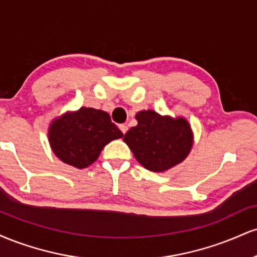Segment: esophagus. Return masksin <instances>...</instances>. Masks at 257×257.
Listing matches in <instances>:
<instances>
[{
  "mask_svg": "<svg viewBox=\"0 0 257 257\" xmlns=\"http://www.w3.org/2000/svg\"><path fill=\"white\" fill-rule=\"evenodd\" d=\"M119 129H120V132L123 133V134H125L126 131H128V126H126L125 124H120L119 125Z\"/></svg>",
  "mask_w": 257,
  "mask_h": 257,
  "instance_id": "esophagus-1",
  "label": "esophagus"
}]
</instances>
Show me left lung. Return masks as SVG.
<instances>
[{"mask_svg":"<svg viewBox=\"0 0 257 257\" xmlns=\"http://www.w3.org/2000/svg\"><path fill=\"white\" fill-rule=\"evenodd\" d=\"M135 118L138 125L129 129L123 140L141 166L162 173L187 157L193 133L185 118L161 116L153 110L139 111Z\"/></svg>","mask_w":257,"mask_h":257,"instance_id":"left-lung-1","label":"left lung"}]
</instances>
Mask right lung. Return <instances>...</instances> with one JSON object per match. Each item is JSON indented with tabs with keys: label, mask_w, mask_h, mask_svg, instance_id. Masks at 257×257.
<instances>
[{
	"label": "right lung",
	"mask_w": 257,
	"mask_h": 257,
	"mask_svg": "<svg viewBox=\"0 0 257 257\" xmlns=\"http://www.w3.org/2000/svg\"><path fill=\"white\" fill-rule=\"evenodd\" d=\"M122 137L107 112L91 107L66 112L53 120L48 129L54 155L78 169L93 164L108 143Z\"/></svg>",
	"instance_id": "right-lung-1"
}]
</instances>
